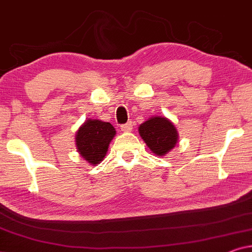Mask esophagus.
Listing matches in <instances>:
<instances>
[{
    "mask_svg": "<svg viewBox=\"0 0 252 252\" xmlns=\"http://www.w3.org/2000/svg\"><path fill=\"white\" fill-rule=\"evenodd\" d=\"M132 129H133L132 122H128V123H126V124H124V125H122L123 132H130Z\"/></svg>",
    "mask_w": 252,
    "mask_h": 252,
    "instance_id": "esophagus-1",
    "label": "esophagus"
}]
</instances>
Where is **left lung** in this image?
<instances>
[{
  "label": "left lung",
  "instance_id": "obj_1",
  "mask_svg": "<svg viewBox=\"0 0 252 252\" xmlns=\"http://www.w3.org/2000/svg\"><path fill=\"white\" fill-rule=\"evenodd\" d=\"M139 133L156 156H165L178 142V130L173 123L165 117H151L141 124Z\"/></svg>",
  "mask_w": 252,
  "mask_h": 252
}]
</instances>
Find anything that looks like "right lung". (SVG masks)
<instances>
[{
    "label": "right lung",
    "mask_w": 252,
    "mask_h": 252,
    "mask_svg": "<svg viewBox=\"0 0 252 252\" xmlns=\"http://www.w3.org/2000/svg\"><path fill=\"white\" fill-rule=\"evenodd\" d=\"M115 135L116 129L110 123L88 119L77 130L75 144L80 156L91 165H96L105 157L109 144Z\"/></svg>",
    "instance_id": "right-lung-1"
}]
</instances>
